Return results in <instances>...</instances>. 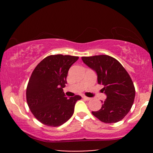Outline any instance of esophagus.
I'll return each mask as SVG.
<instances>
[{"label": "esophagus", "instance_id": "1", "mask_svg": "<svg viewBox=\"0 0 153 153\" xmlns=\"http://www.w3.org/2000/svg\"><path fill=\"white\" fill-rule=\"evenodd\" d=\"M82 97H83L84 100H91V98L88 97H86V96H83Z\"/></svg>", "mask_w": 153, "mask_h": 153}]
</instances>
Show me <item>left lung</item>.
Listing matches in <instances>:
<instances>
[{
  "label": "left lung",
  "mask_w": 153,
  "mask_h": 153,
  "mask_svg": "<svg viewBox=\"0 0 153 153\" xmlns=\"http://www.w3.org/2000/svg\"><path fill=\"white\" fill-rule=\"evenodd\" d=\"M81 59L97 73V83L104 85L102 91L106 95L101 108L92 114L105 123L121 120L130 111L135 97V88L130 76L111 56L99 55Z\"/></svg>",
  "instance_id": "8db88e82"
}]
</instances>
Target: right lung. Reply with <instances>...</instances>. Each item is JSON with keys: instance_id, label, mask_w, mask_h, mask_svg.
I'll use <instances>...</instances> for the list:
<instances>
[{"instance_id": "right-lung-1", "label": "right lung", "mask_w": 153, "mask_h": 153, "mask_svg": "<svg viewBox=\"0 0 153 153\" xmlns=\"http://www.w3.org/2000/svg\"><path fill=\"white\" fill-rule=\"evenodd\" d=\"M78 56L51 55L42 60L31 74L26 88L28 105L37 120L50 127H58L74 114L79 95L68 98L63 92L69 69Z\"/></svg>"}]
</instances>
